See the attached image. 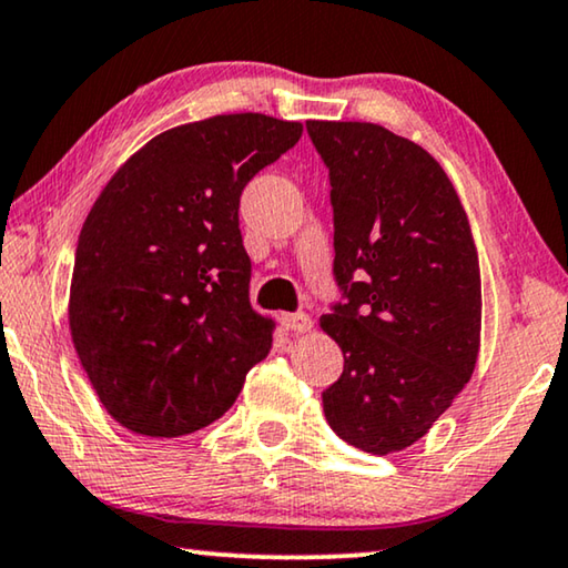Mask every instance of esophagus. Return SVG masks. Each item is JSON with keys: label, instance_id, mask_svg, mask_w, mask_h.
Returning a JSON list of instances; mask_svg holds the SVG:
<instances>
[{"label": "esophagus", "instance_id": "1", "mask_svg": "<svg viewBox=\"0 0 568 568\" xmlns=\"http://www.w3.org/2000/svg\"><path fill=\"white\" fill-rule=\"evenodd\" d=\"M281 324H283L291 334H306V332H311L313 321H311L308 313L298 311V313H283Z\"/></svg>", "mask_w": 568, "mask_h": 568}]
</instances>
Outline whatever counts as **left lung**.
Masks as SVG:
<instances>
[{
  "label": "left lung",
  "instance_id": "obj_1",
  "mask_svg": "<svg viewBox=\"0 0 568 568\" xmlns=\"http://www.w3.org/2000/svg\"><path fill=\"white\" fill-rule=\"evenodd\" d=\"M306 130L332 181L344 295L321 316L344 352L342 377L321 395L326 420L362 452H403L477 365L481 281L467 211L416 142L369 122Z\"/></svg>",
  "mask_w": 568,
  "mask_h": 568
}]
</instances>
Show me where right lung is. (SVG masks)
<instances>
[{
	"mask_svg": "<svg viewBox=\"0 0 568 568\" xmlns=\"http://www.w3.org/2000/svg\"><path fill=\"white\" fill-rule=\"evenodd\" d=\"M301 122L219 114L134 152L91 206L68 324L101 405L140 436L193 434L232 408L273 346L250 306L240 196Z\"/></svg>",
	"mask_w": 568,
	"mask_h": 568,
	"instance_id": "right-lung-1",
	"label": "right lung"
}]
</instances>
